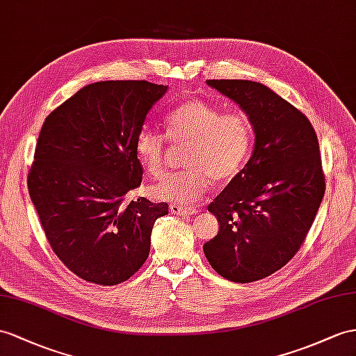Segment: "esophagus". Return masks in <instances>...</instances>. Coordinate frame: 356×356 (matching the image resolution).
<instances>
[{
  "mask_svg": "<svg viewBox=\"0 0 356 356\" xmlns=\"http://www.w3.org/2000/svg\"><path fill=\"white\" fill-rule=\"evenodd\" d=\"M170 211H171V213H175V215H194V213H197L195 207L180 206V204H176V203L170 206Z\"/></svg>",
  "mask_w": 356,
  "mask_h": 356,
  "instance_id": "esophagus-1",
  "label": "esophagus"
}]
</instances>
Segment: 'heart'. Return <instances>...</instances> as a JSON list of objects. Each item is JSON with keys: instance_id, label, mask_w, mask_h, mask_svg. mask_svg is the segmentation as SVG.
Returning a JSON list of instances; mask_svg holds the SVG:
<instances>
[{"instance_id": "b5f03b06", "label": "heart", "mask_w": 356, "mask_h": 356, "mask_svg": "<svg viewBox=\"0 0 356 356\" xmlns=\"http://www.w3.org/2000/svg\"><path fill=\"white\" fill-rule=\"evenodd\" d=\"M163 123L170 138L189 143L185 152L188 168L149 188L153 198L177 204L197 202L213 180L225 184L243 170L254 144V129L243 113H224L203 99H189L170 111ZM136 159L145 172L161 177L168 152L161 134L144 129L135 140Z\"/></svg>"}]
</instances>
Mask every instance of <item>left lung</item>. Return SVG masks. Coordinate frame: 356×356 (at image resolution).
I'll return each instance as SVG.
<instances>
[{
  "instance_id": "1",
  "label": "left lung",
  "mask_w": 356,
  "mask_h": 356,
  "mask_svg": "<svg viewBox=\"0 0 356 356\" xmlns=\"http://www.w3.org/2000/svg\"><path fill=\"white\" fill-rule=\"evenodd\" d=\"M234 100L256 134L247 165L207 206L220 232L204 256L233 282L266 278L295 257L325 194V172L305 114L254 81L207 79Z\"/></svg>"
}]
</instances>
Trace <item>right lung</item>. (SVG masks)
I'll return each mask as SVG.
<instances>
[{
  "instance_id": "right-lung-1",
  "label": "right lung",
  "mask_w": 356,
  "mask_h": 356,
  "mask_svg": "<svg viewBox=\"0 0 356 356\" xmlns=\"http://www.w3.org/2000/svg\"><path fill=\"white\" fill-rule=\"evenodd\" d=\"M167 87L100 81L44 118L29 171V193L56 256L99 286L129 280L150 252L167 203L129 198L143 180L135 140Z\"/></svg>"
}]
</instances>
